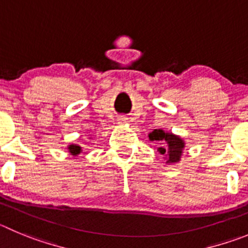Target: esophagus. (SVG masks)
Here are the masks:
<instances>
[{
	"instance_id": "34e87169",
	"label": "esophagus",
	"mask_w": 248,
	"mask_h": 248,
	"mask_svg": "<svg viewBox=\"0 0 248 248\" xmlns=\"http://www.w3.org/2000/svg\"><path fill=\"white\" fill-rule=\"evenodd\" d=\"M127 122H128V119H127V117H124V116L119 117V124H127Z\"/></svg>"
}]
</instances>
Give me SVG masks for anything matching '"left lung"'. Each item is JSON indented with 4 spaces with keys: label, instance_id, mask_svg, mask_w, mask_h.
Returning <instances> with one entry per match:
<instances>
[{
    "label": "left lung",
    "instance_id": "left-lung-1",
    "mask_svg": "<svg viewBox=\"0 0 248 248\" xmlns=\"http://www.w3.org/2000/svg\"><path fill=\"white\" fill-rule=\"evenodd\" d=\"M149 140L152 142H161V147L158 148V152L164 159H166V164H176L181 160L182 153L185 149V140L180 136L173 135L171 132H165L163 129H154L150 132Z\"/></svg>",
    "mask_w": 248,
    "mask_h": 248
}]
</instances>
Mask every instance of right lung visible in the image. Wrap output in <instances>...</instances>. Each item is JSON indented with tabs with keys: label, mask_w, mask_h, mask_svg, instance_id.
I'll return each instance as SVG.
<instances>
[{
	"label": "right lung",
	"mask_w": 248,
	"mask_h": 248,
	"mask_svg": "<svg viewBox=\"0 0 248 248\" xmlns=\"http://www.w3.org/2000/svg\"><path fill=\"white\" fill-rule=\"evenodd\" d=\"M67 149H68V152L71 155H75V156H77L78 154H80V153H82V147L78 144H69L68 147H67Z\"/></svg>",
	"instance_id": "right-lung-1"
}]
</instances>
